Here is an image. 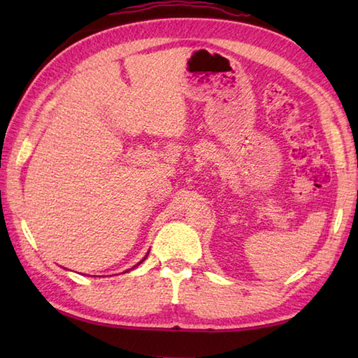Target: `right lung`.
<instances>
[{"mask_svg": "<svg viewBox=\"0 0 358 358\" xmlns=\"http://www.w3.org/2000/svg\"><path fill=\"white\" fill-rule=\"evenodd\" d=\"M148 255H149V252H148V254H146V255H144V258H143V260H141V262H140V263H136V264H135V266H134V268H131V269H127V271H132V269H135V268H136V266H138V264H141V263H143V262H144V260H146V258H148ZM127 271H126V272H127Z\"/></svg>", "mask_w": 358, "mask_h": 358, "instance_id": "right-lung-1", "label": "right lung"}]
</instances>
